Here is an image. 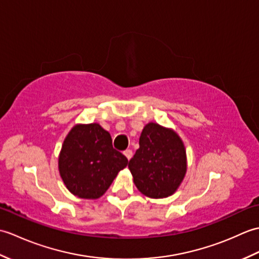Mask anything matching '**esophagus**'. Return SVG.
Returning a JSON list of instances; mask_svg holds the SVG:
<instances>
[{"instance_id": "34e87169", "label": "esophagus", "mask_w": 259, "mask_h": 259, "mask_svg": "<svg viewBox=\"0 0 259 259\" xmlns=\"http://www.w3.org/2000/svg\"><path fill=\"white\" fill-rule=\"evenodd\" d=\"M123 155L126 157V159H128V160H130L131 157H133V151H131L130 149H126V150L123 151Z\"/></svg>"}]
</instances>
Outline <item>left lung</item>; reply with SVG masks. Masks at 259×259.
<instances>
[{
	"mask_svg": "<svg viewBox=\"0 0 259 259\" xmlns=\"http://www.w3.org/2000/svg\"><path fill=\"white\" fill-rule=\"evenodd\" d=\"M128 168L142 195L153 199L171 196L187 172L184 141L171 128L147 123L140 135L139 149Z\"/></svg>",
	"mask_w": 259,
	"mask_h": 259,
	"instance_id": "obj_1",
	"label": "left lung"
}]
</instances>
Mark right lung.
Returning <instances> with one entry per match:
<instances>
[{"mask_svg":"<svg viewBox=\"0 0 259 259\" xmlns=\"http://www.w3.org/2000/svg\"><path fill=\"white\" fill-rule=\"evenodd\" d=\"M128 159L113 149L111 136L99 123H78L65 137L58 159L67 189L83 199H98L108 190Z\"/></svg>","mask_w":259,"mask_h":259,"instance_id":"1","label":"right lung"}]
</instances>
